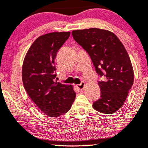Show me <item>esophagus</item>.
I'll use <instances>...</instances> for the list:
<instances>
[{
    "label": "esophagus",
    "mask_w": 148,
    "mask_h": 148,
    "mask_svg": "<svg viewBox=\"0 0 148 148\" xmlns=\"http://www.w3.org/2000/svg\"><path fill=\"white\" fill-rule=\"evenodd\" d=\"M84 85H85V83H84V82H82L80 84H78L77 88L79 90H82L84 88Z\"/></svg>",
    "instance_id": "1"
}]
</instances>
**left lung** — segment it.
<instances>
[{
  "label": "left lung",
  "instance_id": "8db88e82",
  "mask_svg": "<svg viewBox=\"0 0 148 148\" xmlns=\"http://www.w3.org/2000/svg\"><path fill=\"white\" fill-rule=\"evenodd\" d=\"M74 40L88 53L96 72L101 96L92 107L103 114H113L122 107L133 86L134 72L127 51L112 32L99 28L72 31Z\"/></svg>",
  "mask_w": 148,
  "mask_h": 148
}]
</instances>
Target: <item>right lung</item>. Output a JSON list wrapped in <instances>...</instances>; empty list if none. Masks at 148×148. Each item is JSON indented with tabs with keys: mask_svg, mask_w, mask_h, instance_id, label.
<instances>
[{
	"mask_svg": "<svg viewBox=\"0 0 148 148\" xmlns=\"http://www.w3.org/2000/svg\"><path fill=\"white\" fill-rule=\"evenodd\" d=\"M70 35V32H62L39 36L29 47L23 63L25 90L37 107L50 117L66 114L76 97L72 85L54 81L55 59Z\"/></svg>",
	"mask_w": 148,
	"mask_h": 148,
	"instance_id": "right-lung-1",
	"label": "right lung"
}]
</instances>
